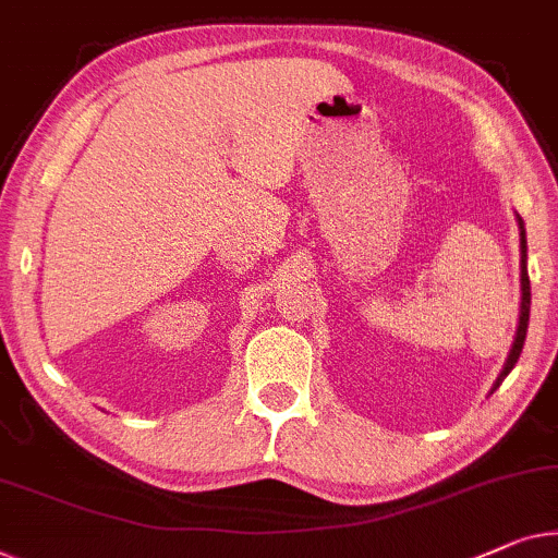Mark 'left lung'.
<instances>
[{"instance_id": "obj_1", "label": "left lung", "mask_w": 558, "mask_h": 558, "mask_svg": "<svg viewBox=\"0 0 558 558\" xmlns=\"http://www.w3.org/2000/svg\"><path fill=\"white\" fill-rule=\"evenodd\" d=\"M515 221H519V236H521V310H519V327H515V337H513V344H511V352H508V357L504 362V369H500V375L496 377L494 387H490V392L496 390V387L504 383L506 375L511 373L515 362L521 357V350H523V342H526V332H529V312H531V281H529V269H526V259H529V246H526V226H523L521 216L515 214Z\"/></svg>"}]
</instances>
